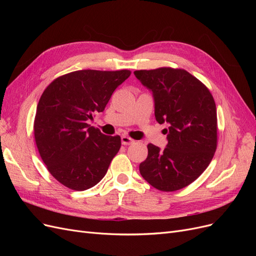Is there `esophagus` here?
Listing matches in <instances>:
<instances>
[{"label":"esophagus","instance_id":"1","mask_svg":"<svg viewBox=\"0 0 256 256\" xmlns=\"http://www.w3.org/2000/svg\"><path fill=\"white\" fill-rule=\"evenodd\" d=\"M120 140H122V145H130V144L134 143V141L132 140V138L127 136H122Z\"/></svg>","mask_w":256,"mask_h":256}]
</instances>
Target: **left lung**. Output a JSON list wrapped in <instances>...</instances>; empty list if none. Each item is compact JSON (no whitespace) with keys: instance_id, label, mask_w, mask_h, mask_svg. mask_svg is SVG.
<instances>
[{"instance_id":"left-lung-1","label":"left lung","mask_w":256,"mask_h":256,"mask_svg":"<svg viewBox=\"0 0 256 256\" xmlns=\"http://www.w3.org/2000/svg\"><path fill=\"white\" fill-rule=\"evenodd\" d=\"M134 74L152 92L156 120L168 125L164 129L166 147L147 145L148 154L140 164V173L160 191L187 187L205 171L216 148L212 95L184 69L162 67Z\"/></svg>"}]
</instances>
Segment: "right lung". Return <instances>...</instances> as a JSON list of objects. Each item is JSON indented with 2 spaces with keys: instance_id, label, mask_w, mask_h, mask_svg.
<instances>
[{
  "instance_id": "1",
  "label": "right lung",
  "mask_w": 256,
  "mask_h": 256,
  "mask_svg": "<svg viewBox=\"0 0 256 256\" xmlns=\"http://www.w3.org/2000/svg\"><path fill=\"white\" fill-rule=\"evenodd\" d=\"M129 70H78L58 76L37 104L34 136L48 171L67 188L83 191L104 177L120 148V136H110L88 125L104 112Z\"/></svg>"
}]
</instances>
